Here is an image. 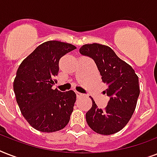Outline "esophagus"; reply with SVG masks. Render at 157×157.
Listing matches in <instances>:
<instances>
[{
    "mask_svg": "<svg viewBox=\"0 0 157 157\" xmlns=\"http://www.w3.org/2000/svg\"><path fill=\"white\" fill-rule=\"evenodd\" d=\"M76 96H77V97H81V96H84L83 94L80 93V92H76Z\"/></svg>",
    "mask_w": 157,
    "mask_h": 157,
    "instance_id": "esophagus-1",
    "label": "esophagus"
}]
</instances>
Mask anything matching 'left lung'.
Returning <instances> with one entry per match:
<instances>
[{
    "label": "left lung",
    "instance_id": "obj_1",
    "mask_svg": "<svg viewBox=\"0 0 157 157\" xmlns=\"http://www.w3.org/2000/svg\"><path fill=\"white\" fill-rule=\"evenodd\" d=\"M80 53L95 62L107 85L103 91L110 99L105 109L98 108L92 99V107L86 112L87 124L94 131L110 135L121 130L131 118L140 90L139 77L130 65L123 61L107 45L97 43L81 46Z\"/></svg>",
    "mask_w": 157,
    "mask_h": 157
}]
</instances>
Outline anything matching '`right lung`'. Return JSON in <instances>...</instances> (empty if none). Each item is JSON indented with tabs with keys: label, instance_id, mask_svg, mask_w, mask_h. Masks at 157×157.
<instances>
[{
	"label": "right lung",
	"instance_id": "obj_1",
	"mask_svg": "<svg viewBox=\"0 0 157 157\" xmlns=\"http://www.w3.org/2000/svg\"><path fill=\"white\" fill-rule=\"evenodd\" d=\"M76 49L71 44L49 40L36 48L18 67L13 91L21 113L36 130L52 133L68 124L76 99L73 90L52 86L61 57Z\"/></svg>",
	"mask_w": 157,
	"mask_h": 157
}]
</instances>
